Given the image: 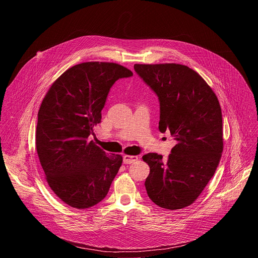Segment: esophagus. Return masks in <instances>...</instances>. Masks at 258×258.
<instances>
[{"label":"esophagus","mask_w":258,"mask_h":258,"mask_svg":"<svg viewBox=\"0 0 258 258\" xmlns=\"http://www.w3.org/2000/svg\"><path fill=\"white\" fill-rule=\"evenodd\" d=\"M138 160V156L136 155H124L123 156V163L132 164Z\"/></svg>","instance_id":"obj_1"}]
</instances>
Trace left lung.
Returning <instances> with one entry per match:
<instances>
[{"label":"left lung","mask_w":258,"mask_h":258,"mask_svg":"<svg viewBox=\"0 0 258 258\" xmlns=\"http://www.w3.org/2000/svg\"><path fill=\"white\" fill-rule=\"evenodd\" d=\"M158 96L159 131L177 142L166 160L148 153L145 187L159 207L175 210L194 203L213 176L224 150L223 116L212 89L190 67L176 63L135 64Z\"/></svg>","instance_id":"1"}]
</instances>
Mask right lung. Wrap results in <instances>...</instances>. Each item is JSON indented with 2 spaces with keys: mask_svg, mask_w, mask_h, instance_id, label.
Returning <instances> with one entry per match:
<instances>
[{
  "mask_svg": "<svg viewBox=\"0 0 258 258\" xmlns=\"http://www.w3.org/2000/svg\"><path fill=\"white\" fill-rule=\"evenodd\" d=\"M133 72L113 62H84L68 68L47 92L38 113L35 147L56 196L85 209L102 201L122 156L107 155L93 141V127L113 84Z\"/></svg>",
  "mask_w": 258,
  "mask_h": 258,
  "instance_id": "right-lung-1",
  "label": "right lung"
}]
</instances>
